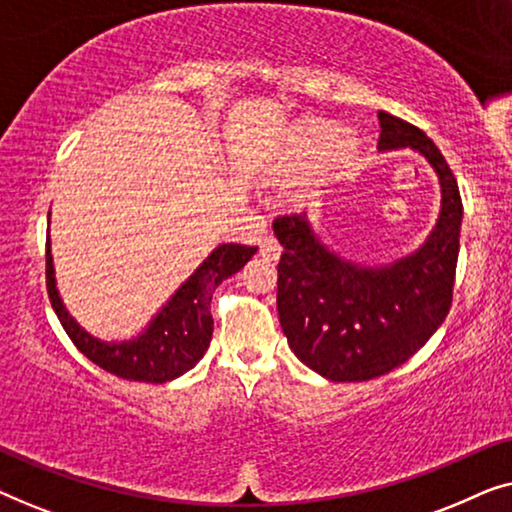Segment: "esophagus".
Listing matches in <instances>:
<instances>
[{"mask_svg":"<svg viewBox=\"0 0 512 512\" xmlns=\"http://www.w3.org/2000/svg\"><path fill=\"white\" fill-rule=\"evenodd\" d=\"M258 251H261V256L268 258V261H277V258L282 256V244H279L272 235H265Z\"/></svg>","mask_w":512,"mask_h":512,"instance_id":"obj_1","label":"esophagus"}]
</instances>
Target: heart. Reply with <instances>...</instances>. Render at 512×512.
<instances>
[{"instance_id":"1","label":"heart","mask_w":512,"mask_h":512,"mask_svg":"<svg viewBox=\"0 0 512 512\" xmlns=\"http://www.w3.org/2000/svg\"><path fill=\"white\" fill-rule=\"evenodd\" d=\"M340 130L331 123H307L293 137V153L305 163H326L340 146Z\"/></svg>"}]
</instances>
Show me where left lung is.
<instances>
[{"instance_id":"obj_1","label":"left lung","mask_w":512,"mask_h":512,"mask_svg":"<svg viewBox=\"0 0 512 512\" xmlns=\"http://www.w3.org/2000/svg\"><path fill=\"white\" fill-rule=\"evenodd\" d=\"M377 118L380 151H419L443 188L436 228L415 254L366 268L328 251L305 212L272 221L284 247L277 265L279 324L293 354L331 382L387 375L426 345L452 305L464 214L457 179L422 130L387 111Z\"/></svg>"}]
</instances>
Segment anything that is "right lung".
<instances>
[{"label": "right lung", "instance_id": "right-lung-1", "mask_svg": "<svg viewBox=\"0 0 512 512\" xmlns=\"http://www.w3.org/2000/svg\"><path fill=\"white\" fill-rule=\"evenodd\" d=\"M256 254L247 244H221L207 261L181 284V289L167 300L142 335L125 342H102L83 331L62 305L55 289L51 240L46 242V289L55 314L69 340L83 356L107 373L132 382L163 384L191 370L205 356L212 340V293L223 279L244 268Z\"/></svg>", "mask_w": 512, "mask_h": 512}]
</instances>
